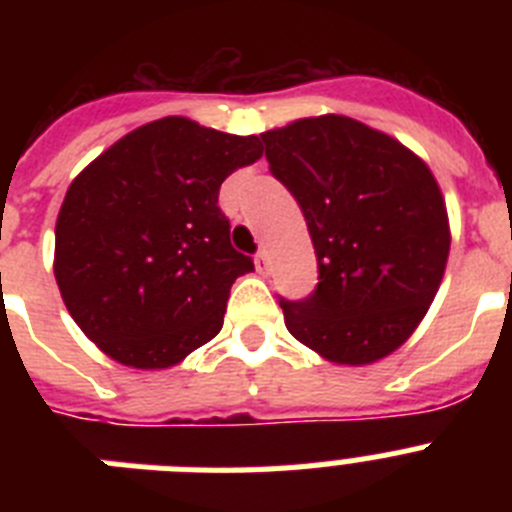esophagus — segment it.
I'll return each mask as SVG.
<instances>
[{
    "mask_svg": "<svg viewBox=\"0 0 512 512\" xmlns=\"http://www.w3.org/2000/svg\"><path fill=\"white\" fill-rule=\"evenodd\" d=\"M256 271L259 274H269V256H266V251L256 253Z\"/></svg>",
    "mask_w": 512,
    "mask_h": 512,
    "instance_id": "obj_1",
    "label": "esophagus"
}]
</instances>
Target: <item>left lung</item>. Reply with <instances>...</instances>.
Returning <instances> with one entry per match:
<instances>
[{
	"label": "left lung",
	"instance_id": "left-lung-1",
	"mask_svg": "<svg viewBox=\"0 0 512 512\" xmlns=\"http://www.w3.org/2000/svg\"><path fill=\"white\" fill-rule=\"evenodd\" d=\"M261 140L318 256L315 292L279 300L287 330L333 364L384 359L418 328L449 259V215L431 169L343 115L305 117Z\"/></svg>",
	"mask_w": 512,
	"mask_h": 512
}]
</instances>
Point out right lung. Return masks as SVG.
<instances>
[{
    "instance_id": "obj_1",
    "label": "right lung",
    "mask_w": 512,
    "mask_h": 512,
    "mask_svg": "<svg viewBox=\"0 0 512 512\" xmlns=\"http://www.w3.org/2000/svg\"><path fill=\"white\" fill-rule=\"evenodd\" d=\"M256 135L161 117L97 156L56 220V282L89 341L135 369H169L223 328L253 271L230 246L220 184L259 161Z\"/></svg>"
}]
</instances>
